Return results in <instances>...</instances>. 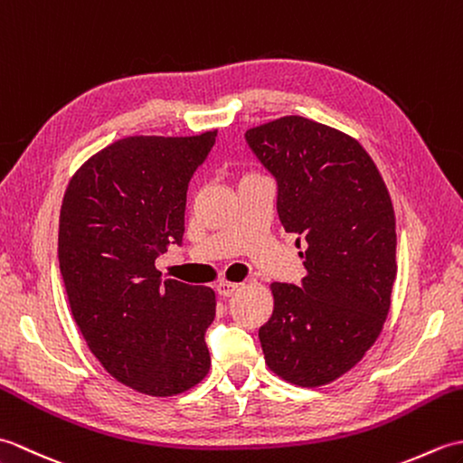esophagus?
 <instances>
[{
  "label": "esophagus",
  "instance_id": "obj_1",
  "mask_svg": "<svg viewBox=\"0 0 463 463\" xmlns=\"http://www.w3.org/2000/svg\"><path fill=\"white\" fill-rule=\"evenodd\" d=\"M239 287H241V284H237V282L222 280V282L216 284V292H219L221 297H232V294L239 290Z\"/></svg>",
  "mask_w": 463,
  "mask_h": 463
}]
</instances>
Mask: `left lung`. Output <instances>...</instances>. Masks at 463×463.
<instances>
[{"label": "left lung", "instance_id": "obj_1", "mask_svg": "<svg viewBox=\"0 0 463 463\" xmlns=\"http://www.w3.org/2000/svg\"><path fill=\"white\" fill-rule=\"evenodd\" d=\"M247 145L277 181V211L308 270L274 282L259 338L269 368L314 388L356 366L376 342L396 279V219L364 146L298 115L249 129Z\"/></svg>", "mask_w": 463, "mask_h": 463}]
</instances>
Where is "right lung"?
<instances>
[{
    "label": "right lung",
    "mask_w": 463,
    "mask_h": 463,
    "mask_svg": "<svg viewBox=\"0 0 463 463\" xmlns=\"http://www.w3.org/2000/svg\"><path fill=\"white\" fill-rule=\"evenodd\" d=\"M214 137H125L63 196L57 254L73 320L103 368L149 396L181 394L211 368L213 288L161 280L155 260L183 244L186 189Z\"/></svg>",
    "instance_id": "right-lung-1"
}]
</instances>
